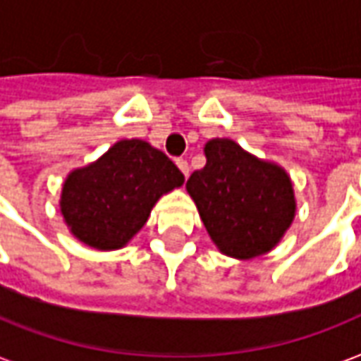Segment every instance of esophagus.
Returning <instances> with one entry per match:
<instances>
[{"instance_id":"1","label":"esophagus","mask_w":361,"mask_h":361,"mask_svg":"<svg viewBox=\"0 0 361 361\" xmlns=\"http://www.w3.org/2000/svg\"><path fill=\"white\" fill-rule=\"evenodd\" d=\"M176 164H178V168H180V170H181V173H183V176L188 178V176H189V164H188V160H183V158H178V160H176Z\"/></svg>"}]
</instances>
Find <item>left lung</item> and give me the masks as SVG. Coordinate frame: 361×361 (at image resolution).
I'll list each match as a JSON object with an SVG mask.
<instances>
[{"label":"left lung","mask_w":361,"mask_h":361,"mask_svg":"<svg viewBox=\"0 0 361 361\" xmlns=\"http://www.w3.org/2000/svg\"><path fill=\"white\" fill-rule=\"evenodd\" d=\"M203 152L205 168L191 173L185 189L216 250L234 259L274 250L297 213L291 176L233 138H211Z\"/></svg>","instance_id":"8db88e82"}]
</instances>
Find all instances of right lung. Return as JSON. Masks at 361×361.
I'll list each match as a JSON object with an SVG mask.
<instances>
[{
  "label": "right lung",
  "instance_id": "add662e5",
  "mask_svg": "<svg viewBox=\"0 0 361 361\" xmlns=\"http://www.w3.org/2000/svg\"><path fill=\"white\" fill-rule=\"evenodd\" d=\"M178 166L150 142L123 138L97 160L74 168L60 189L70 234L93 250L125 248L158 199L183 185Z\"/></svg>",
  "mask_w": 361,
  "mask_h": 361
}]
</instances>
